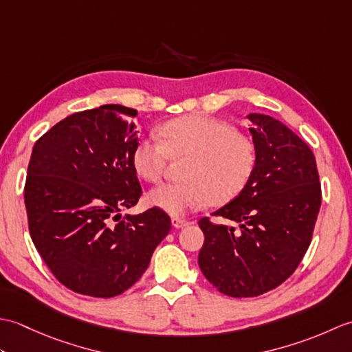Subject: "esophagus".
<instances>
[{
    "label": "esophagus",
    "instance_id": "obj_1",
    "mask_svg": "<svg viewBox=\"0 0 352 352\" xmlns=\"http://www.w3.org/2000/svg\"><path fill=\"white\" fill-rule=\"evenodd\" d=\"M189 221L186 219H180V218H172V227L174 228H183V227H188L189 226Z\"/></svg>",
    "mask_w": 352,
    "mask_h": 352
}]
</instances>
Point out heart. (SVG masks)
I'll use <instances>...</instances> for the list:
<instances>
[{
	"mask_svg": "<svg viewBox=\"0 0 352 352\" xmlns=\"http://www.w3.org/2000/svg\"><path fill=\"white\" fill-rule=\"evenodd\" d=\"M163 144L144 138L133 149V168L149 183L164 174L169 155L189 157L182 183H166L148 193L149 206L182 216L207 203L223 204L243 190L252 175L256 151L233 126L204 115L172 119L160 126Z\"/></svg>",
	"mask_w": 352,
	"mask_h": 352,
	"instance_id": "heart-1",
	"label": "heart"
}]
</instances>
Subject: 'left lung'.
Here are the masks:
<instances>
[{
    "label": "left lung",
    "instance_id": "8db88e82",
    "mask_svg": "<svg viewBox=\"0 0 352 352\" xmlns=\"http://www.w3.org/2000/svg\"><path fill=\"white\" fill-rule=\"evenodd\" d=\"M256 164L243 190L213 216L203 218L201 272L223 295L258 296L294 274L311 242L320 208L315 154L278 119L250 113Z\"/></svg>",
    "mask_w": 352,
    "mask_h": 352
}]
</instances>
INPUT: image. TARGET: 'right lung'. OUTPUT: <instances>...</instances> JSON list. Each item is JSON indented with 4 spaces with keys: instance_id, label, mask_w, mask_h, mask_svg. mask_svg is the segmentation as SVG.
<instances>
[{
    "instance_id": "1",
    "label": "right lung",
    "mask_w": 352,
    "mask_h": 352,
    "mask_svg": "<svg viewBox=\"0 0 352 352\" xmlns=\"http://www.w3.org/2000/svg\"><path fill=\"white\" fill-rule=\"evenodd\" d=\"M136 115L121 104L77 111L33 146L24 189L30 234L56 278L81 295L130 289L170 231L157 207L121 214L142 193L133 168Z\"/></svg>"
}]
</instances>
